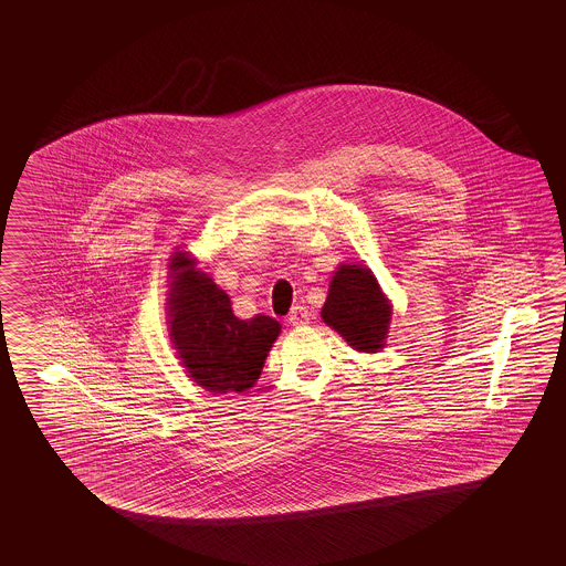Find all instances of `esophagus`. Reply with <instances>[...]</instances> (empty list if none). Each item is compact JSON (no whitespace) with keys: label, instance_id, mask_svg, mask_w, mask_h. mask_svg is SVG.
I'll list each match as a JSON object with an SVG mask.
<instances>
[{"label":"esophagus","instance_id":"1","mask_svg":"<svg viewBox=\"0 0 566 566\" xmlns=\"http://www.w3.org/2000/svg\"><path fill=\"white\" fill-rule=\"evenodd\" d=\"M311 319V313L307 307H294L289 315V324L291 326H305Z\"/></svg>","mask_w":566,"mask_h":566}]
</instances>
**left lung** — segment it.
I'll use <instances>...</instances> for the list:
<instances>
[{"label":"left lung","mask_w":566,"mask_h":566,"mask_svg":"<svg viewBox=\"0 0 566 566\" xmlns=\"http://www.w3.org/2000/svg\"><path fill=\"white\" fill-rule=\"evenodd\" d=\"M392 308L374 274L363 265H343L332 277L322 317L360 353L384 346Z\"/></svg>","instance_id":"1"}]
</instances>
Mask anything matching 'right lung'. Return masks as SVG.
Masks as SVG:
<instances>
[{
	"mask_svg": "<svg viewBox=\"0 0 566 566\" xmlns=\"http://www.w3.org/2000/svg\"><path fill=\"white\" fill-rule=\"evenodd\" d=\"M170 334L190 377L209 392H244L263 369L280 324L258 315L239 319L213 280L195 270V259L174 253L170 263Z\"/></svg>",
	"mask_w": 566,
	"mask_h": 566,
	"instance_id": "1",
	"label": "right lung"
}]
</instances>
